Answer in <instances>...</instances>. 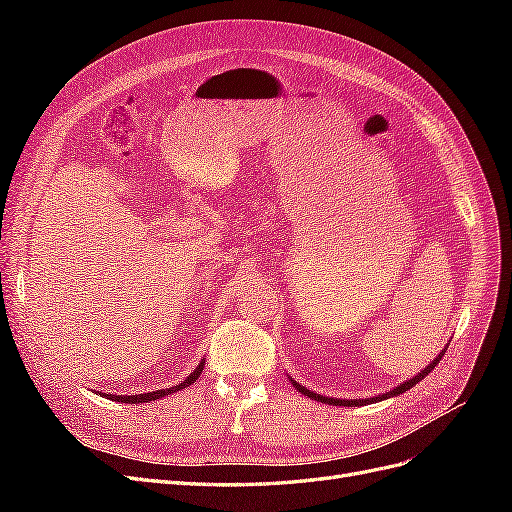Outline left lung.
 <instances>
[{"mask_svg": "<svg viewBox=\"0 0 512 512\" xmlns=\"http://www.w3.org/2000/svg\"><path fill=\"white\" fill-rule=\"evenodd\" d=\"M444 352H446V350H442V352L436 356V359H433V361H431V363L421 371V374H416V376H414V378H410L408 382L395 386V389H393V391H389L386 395H378V397H371V399H356V401H354V399H333V397H322V395H316L314 391H307L305 386H301L299 382H294V380H292V386H294V389H297L299 393H303V395H307V397H312V399H316V401H322V404H329V406H363V404H369V401H382V399H389V397H393V395H399V393H404V391L412 389V386H416L418 382H421V380L429 374V371L440 363V359L444 356Z\"/></svg>", "mask_w": 512, "mask_h": 512, "instance_id": "left-lung-1", "label": "left lung"}]
</instances>
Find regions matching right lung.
I'll use <instances>...</instances> for the list:
<instances>
[{"label": "right lung", "mask_w": 512, "mask_h": 512, "mask_svg": "<svg viewBox=\"0 0 512 512\" xmlns=\"http://www.w3.org/2000/svg\"><path fill=\"white\" fill-rule=\"evenodd\" d=\"M203 365H205V361H200V365L192 371V374H190L188 378H185L179 386H173V389H160V391L141 393V395H106V393H104V397L113 399V401H121V404H145V401H156V399H160V397H164V395H168V393L181 391V389H185V386L194 384V382L198 380V376H200V371H203Z\"/></svg>", "instance_id": "add662e5"}]
</instances>
